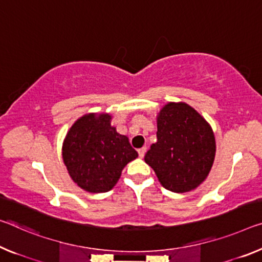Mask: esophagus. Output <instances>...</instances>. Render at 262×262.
I'll return each instance as SVG.
<instances>
[{
	"label": "esophagus",
	"instance_id": "1",
	"mask_svg": "<svg viewBox=\"0 0 262 262\" xmlns=\"http://www.w3.org/2000/svg\"><path fill=\"white\" fill-rule=\"evenodd\" d=\"M145 154H146V147H142V148H139L138 150V155H139V157L140 158H143V157L145 156Z\"/></svg>",
	"mask_w": 262,
	"mask_h": 262
}]
</instances>
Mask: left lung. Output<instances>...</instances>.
I'll use <instances>...</instances> for the list:
<instances>
[{
    "label": "left lung",
    "mask_w": 262,
    "mask_h": 262,
    "mask_svg": "<svg viewBox=\"0 0 262 262\" xmlns=\"http://www.w3.org/2000/svg\"><path fill=\"white\" fill-rule=\"evenodd\" d=\"M157 127V143L146 152L145 162L166 190H194L206 179L214 162L211 126L187 104L168 103L160 111Z\"/></svg>",
    "instance_id": "obj_1"
}]
</instances>
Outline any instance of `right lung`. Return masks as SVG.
<instances>
[{
    "label": "right lung",
    "instance_id": "right-lung-1",
    "mask_svg": "<svg viewBox=\"0 0 262 262\" xmlns=\"http://www.w3.org/2000/svg\"><path fill=\"white\" fill-rule=\"evenodd\" d=\"M108 115H86L68 132L63 144V160L72 180L92 193L110 191L124 166L138 154L127 137L119 135Z\"/></svg>",
    "mask_w": 262,
    "mask_h": 262
}]
</instances>
